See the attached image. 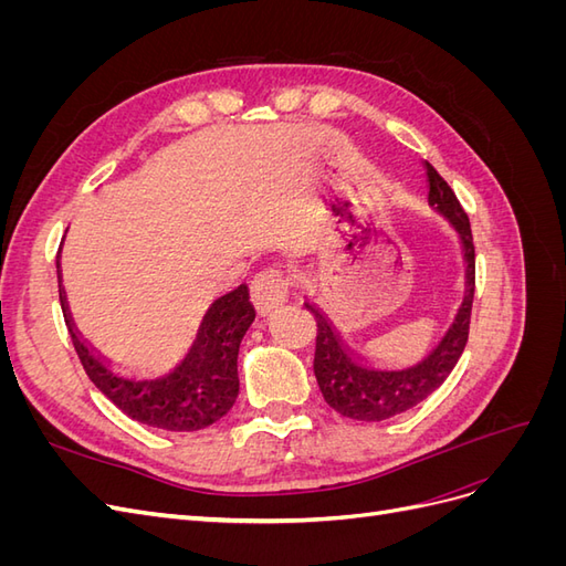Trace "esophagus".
Wrapping results in <instances>:
<instances>
[{
  "instance_id": "esophagus-1",
  "label": "esophagus",
  "mask_w": 566,
  "mask_h": 566,
  "mask_svg": "<svg viewBox=\"0 0 566 566\" xmlns=\"http://www.w3.org/2000/svg\"><path fill=\"white\" fill-rule=\"evenodd\" d=\"M287 295H290V283L285 279V273L279 269L260 271L250 285L252 304L262 316L271 314L276 306H281L287 300Z\"/></svg>"
}]
</instances>
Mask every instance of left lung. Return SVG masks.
<instances>
[{
    "label": "left lung",
    "instance_id": "8db88e82",
    "mask_svg": "<svg viewBox=\"0 0 566 566\" xmlns=\"http://www.w3.org/2000/svg\"><path fill=\"white\" fill-rule=\"evenodd\" d=\"M424 165L427 179H430V208L441 219H447L449 227L455 231L462 252V264H465L462 300L453 314V321L443 331L437 345L422 358H418L416 364L380 366L373 358L352 349L347 337L342 335L333 318L316 302H304L312 316H316L318 325L314 356V375L318 389L325 403L335 408L339 416L352 420L380 422L418 406L443 385V380L455 368L462 349H465L474 297V243L470 219L465 210L460 208L451 186L441 179V175L430 163Z\"/></svg>",
    "mask_w": 566,
    "mask_h": 566
}]
</instances>
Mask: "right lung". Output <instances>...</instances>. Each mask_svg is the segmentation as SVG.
<instances>
[{"label": "right lung", "instance_id": "right-lung-1", "mask_svg": "<svg viewBox=\"0 0 566 566\" xmlns=\"http://www.w3.org/2000/svg\"><path fill=\"white\" fill-rule=\"evenodd\" d=\"M59 295L65 325L90 380L132 420L167 432H198L224 418L238 399V349L254 321L245 283L212 300L181 361L156 378L123 375L84 337L67 306L61 250L56 256Z\"/></svg>", "mask_w": 566, "mask_h": 566}]
</instances>
